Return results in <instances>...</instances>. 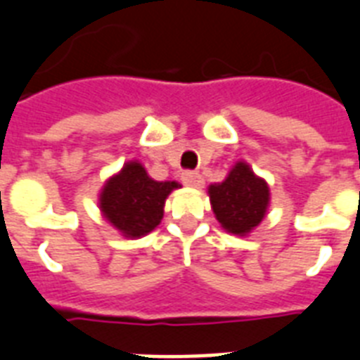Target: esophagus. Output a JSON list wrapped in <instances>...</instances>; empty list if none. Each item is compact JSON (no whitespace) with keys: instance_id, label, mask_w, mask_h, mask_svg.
Segmentation results:
<instances>
[{"instance_id":"1","label":"esophagus","mask_w":360,"mask_h":360,"mask_svg":"<svg viewBox=\"0 0 360 360\" xmlns=\"http://www.w3.org/2000/svg\"><path fill=\"white\" fill-rule=\"evenodd\" d=\"M182 184L189 187H202L204 186V178L197 171H184L182 173Z\"/></svg>"}]
</instances>
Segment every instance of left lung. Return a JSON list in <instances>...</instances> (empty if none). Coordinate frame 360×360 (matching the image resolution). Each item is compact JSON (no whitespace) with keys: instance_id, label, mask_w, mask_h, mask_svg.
<instances>
[{"instance_id":"obj_1","label":"left lung","mask_w":360,"mask_h":360,"mask_svg":"<svg viewBox=\"0 0 360 360\" xmlns=\"http://www.w3.org/2000/svg\"><path fill=\"white\" fill-rule=\"evenodd\" d=\"M213 213L222 228L237 236L254 230L269 206V186L255 176L246 163L239 162L221 184L210 186Z\"/></svg>"}]
</instances>
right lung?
I'll return each mask as SVG.
<instances>
[{
    "label": "right lung",
    "mask_w": 360,
    "mask_h": 360,
    "mask_svg": "<svg viewBox=\"0 0 360 360\" xmlns=\"http://www.w3.org/2000/svg\"><path fill=\"white\" fill-rule=\"evenodd\" d=\"M176 182H156L138 162L127 163L101 193V210L127 237H141L158 226L165 198Z\"/></svg>",
    "instance_id": "add662e5"
}]
</instances>
